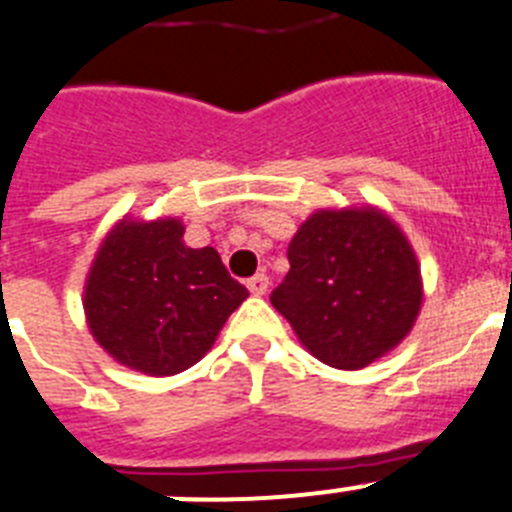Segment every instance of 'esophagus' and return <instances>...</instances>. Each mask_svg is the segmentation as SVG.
Segmentation results:
<instances>
[{"instance_id": "esophagus-1", "label": "esophagus", "mask_w": 512, "mask_h": 512, "mask_svg": "<svg viewBox=\"0 0 512 512\" xmlns=\"http://www.w3.org/2000/svg\"><path fill=\"white\" fill-rule=\"evenodd\" d=\"M268 286H270V281L265 273L252 275L250 281H247V288H250V293H255V296H262V293L268 291Z\"/></svg>"}]
</instances>
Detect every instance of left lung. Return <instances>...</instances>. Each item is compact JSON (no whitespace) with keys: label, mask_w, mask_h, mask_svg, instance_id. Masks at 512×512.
Here are the masks:
<instances>
[{"label":"left lung","mask_w":512,"mask_h":512,"mask_svg":"<svg viewBox=\"0 0 512 512\" xmlns=\"http://www.w3.org/2000/svg\"><path fill=\"white\" fill-rule=\"evenodd\" d=\"M288 262L270 304L327 366L355 371L410 335L422 304L420 265L379 208L311 213L288 244Z\"/></svg>","instance_id":"8db88e82"}]
</instances>
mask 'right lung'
<instances>
[{
  "instance_id": "1",
  "label": "right lung",
  "mask_w": 512,
  "mask_h": 512,
  "mask_svg": "<svg viewBox=\"0 0 512 512\" xmlns=\"http://www.w3.org/2000/svg\"><path fill=\"white\" fill-rule=\"evenodd\" d=\"M180 219H123L102 239L84 286V314L100 348L149 376H172L211 350L250 291L213 247L182 242Z\"/></svg>"
}]
</instances>
